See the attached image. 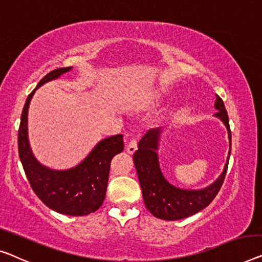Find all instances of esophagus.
I'll return each mask as SVG.
<instances>
[{"label": "esophagus", "instance_id": "34e87169", "mask_svg": "<svg viewBox=\"0 0 262 262\" xmlns=\"http://www.w3.org/2000/svg\"><path fill=\"white\" fill-rule=\"evenodd\" d=\"M136 149H138V140L135 138H132L127 144V151L129 154H133Z\"/></svg>", "mask_w": 262, "mask_h": 262}]
</instances>
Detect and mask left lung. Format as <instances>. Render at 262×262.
I'll use <instances>...</instances> for the list:
<instances>
[{"label":"left lung","mask_w":262,"mask_h":262,"mask_svg":"<svg viewBox=\"0 0 262 262\" xmlns=\"http://www.w3.org/2000/svg\"><path fill=\"white\" fill-rule=\"evenodd\" d=\"M215 108L217 111L215 115L227 127L229 144H232L227 111L225 108L224 101L219 95H216ZM159 134L160 132L158 129L147 130L138 143V150L133 155V159H134V165L138 171L143 201L147 209L155 217L162 220H180L200 212L214 200L224 183L228 168V160L220 178L207 188L200 190L177 188L166 181L160 170L158 155L155 153V150L158 149ZM229 155H231V149H229Z\"/></svg>","instance_id":"1"}]
</instances>
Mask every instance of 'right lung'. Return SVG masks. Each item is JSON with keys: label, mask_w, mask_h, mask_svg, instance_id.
Here are the masks:
<instances>
[{"label": "right lung", "mask_w": 262, "mask_h": 262, "mask_svg": "<svg viewBox=\"0 0 262 262\" xmlns=\"http://www.w3.org/2000/svg\"><path fill=\"white\" fill-rule=\"evenodd\" d=\"M70 69L72 67L52 70L27 97L18 128V155L31 188L46 206L61 214L83 216L94 213L103 204L112 159L123 150V136L119 134L102 140L75 168L56 171L36 161L27 133V114L35 91Z\"/></svg>", "instance_id": "1"}]
</instances>
